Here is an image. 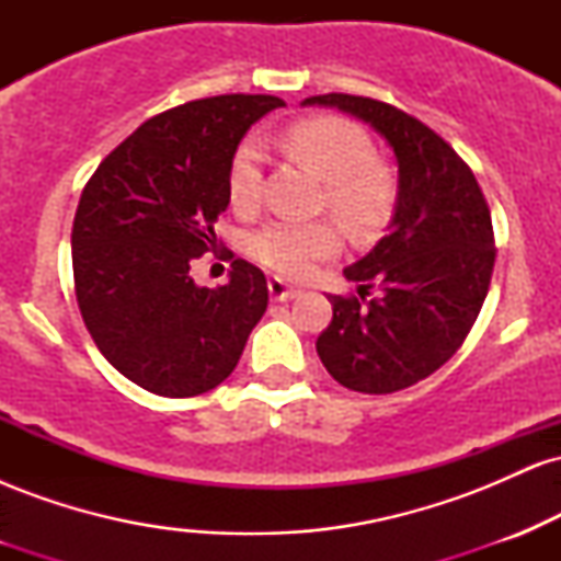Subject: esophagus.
Instances as JSON below:
<instances>
[{"mask_svg":"<svg viewBox=\"0 0 561 561\" xmlns=\"http://www.w3.org/2000/svg\"><path fill=\"white\" fill-rule=\"evenodd\" d=\"M268 293H272L274 300L287 302V300L298 298L300 289L298 287H289L285 279H279V276H272V279H268Z\"/></svg>","mask_w":561,"mask_h":561,"instance_id":"34e87169","label":"esophagus"}]
</instances>
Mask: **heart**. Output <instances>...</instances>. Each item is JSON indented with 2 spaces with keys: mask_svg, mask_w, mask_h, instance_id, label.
<instances>
[{
  "mask_svg": "<svg viewBox=\"0 0 561 561\" xmlns=\"http://www.w3.org/2000/svg\"><path fill=\"white\" fill-rule=\"evenodd\" d=\"M287 150L324 179V205L356 231L377 229L396 203V179L377 160L375 141L362 126L340 115H313L289 126ZM229 203L250 214L263 197V147L240 141L229 160ZM340 250L332 221H274L248 237V255L268 272L302 276L317 261Z\"/></svg>",
  "mask_w": 561,
  "mask_h": 561,
  "instance_id": "obj_1",
  "label": "heart"
}]
</instances>
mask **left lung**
Returning a JSON list of instances; mask_svg holds the SVG:
<instances>
[{"instance_id": "1", "label": "left lung", "mask_w": 561, "mask_h": 561, "mask_svg": "<svg viewBox=\"0 0 561 561\" xmlns=\"http://www.w3.org/2000/svg\"><path fill=\"white\" fill-rule=\"evenodd\" d=\"M375 126L398 158L390 231L345 268L358 295H330L317 351L343 388L385 396L430 377L459 351L495 263L491 208L459 152L414 115L356 94L308 96Z\"/></svg>"}]
</instances>
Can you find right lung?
Wrapping results in <instances>:
<instances>
[{
	"instance_id": "right-lung-1",
	"label": "right lung",
	"mask_w": 561,
	"mask_h": 561,
	"mask_svg": "<svg viewBox=\"0 0 561 561\" xmlns=\"http://www.w3.org/2000/svg\"><path fill=\"white\" fill-rule=\"evenodd\" d=\"M285 102L218 94L145 121L96 165L73 218V285L94 345L165 398L221 385L268 306L266 276L234 259L227 285L197 287L190 263L216 248L227 173L255 121Z\"/></svg>"
}]
</instances>
